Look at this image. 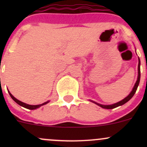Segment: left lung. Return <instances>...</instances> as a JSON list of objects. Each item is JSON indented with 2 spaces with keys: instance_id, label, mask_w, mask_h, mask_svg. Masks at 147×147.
<instances>
[{
  "instance_id": "left-lung-1",
  "label": "left lung",
  "mask_w": 147,
  "mask_h": 147,
  "mask_svg": "<svg viewBox=\"0 0 147 147\" xmlns=\"http://www.w3.org/2000/svg\"><path fill=\"white\" fill-rule=\"evenodd\" d=\"M140 60H139V65H138V78H137V82H136L135 84H134V87H133L132 90H131V92H130V94H129L127 97H126L125 98L123 99L122 100H121V101L117 102V103L115 104H113V105H101V104H99V103H97V102H94V101H91L93 103L96 104V105H97L98 106L101 107L102 108H104V109H114V108L115 107H117L119 106H121V105H124L125 103H127V102L129 101V100H131V97L134 96V94H135L136 91H137V87L138 86H139V81H140V76H141V74H140Z\"/></svg>"
}]
</instances>
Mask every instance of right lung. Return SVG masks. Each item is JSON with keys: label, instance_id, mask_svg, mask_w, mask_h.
<instances>
[{"label": "right lung", "instance_id": "1", "mask_svg": "<svg viewBox=\"0 0 147 147\" xmlns=\"http://www.w3.org/2000/svg\"><path fill=\"white\" fill-rule=\"evenodd\" d=\"M8 92H9V94H10V97H11V98L13 99V100H14V101L16 102V103L18 104V105H20V106L26 108V109H37V108H39L40 107L42 106V105H46V104H47V103H48V102H49V101H47V102H44V103L41 104V105H28V104H26V103H24V102H23L20 101V100H17V99H16V97H14L13 95H12L11 93H10L9 91H8Z\"/></svg>", "mask_w": 147, "mask_h": 147}]
</instances>
